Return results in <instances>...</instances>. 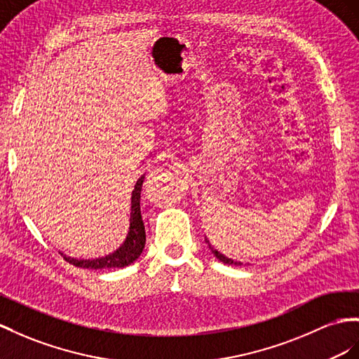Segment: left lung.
I'll list each match as a JSON object with an SVG mask.
<instances>
[{"mask_svg":"<svg viewBox=\"0 0 359 359\" xmlns=\"http://www.w3.org/2000/svg\"><path fill=\"white\" fill-rule=\"evenodd\" d=\"M206 243H208V245H209L210 252L214 253V256H215V258H217L218 261H222L223 264H229V265H243V262H238V261H233V259H231V258H227V256H224L223 253H219L217 249H214V247L209 244V240H208V238H206Z\"/></svg>","mask_w":359,"mask_h":359,"instance_id":"8db88e82","label":"left lung"}]
</instances>
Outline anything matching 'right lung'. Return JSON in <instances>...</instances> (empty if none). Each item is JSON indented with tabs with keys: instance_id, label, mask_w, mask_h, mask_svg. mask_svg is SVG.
I'll list each match as a JSON object with an SVG mask.
<instances>
[{
	"instance_id": "add662e5",
	"label": "right lung",
	"mask_w": 359,
	"mask_h": 359,
	"mask_svg": "<svg viewBox=\"0 0 359 359\" xmlns=\"http://www.w3.org/2000/svg\"><path fill=\"white\" fill-rule=\"evenodd\" d=\"M144 176L137 179L135 189L132 191V208H130V226H128V232L124 243L118 247L114 253H109L104 258L97 259H77L71 258V256L63 255L69 264L76 265L80 269H89V270H104V269H123L127 265L133 264L140 258L144 245H145V227L141 217V189H142Z\"/></svg>"
}]
</instances>
